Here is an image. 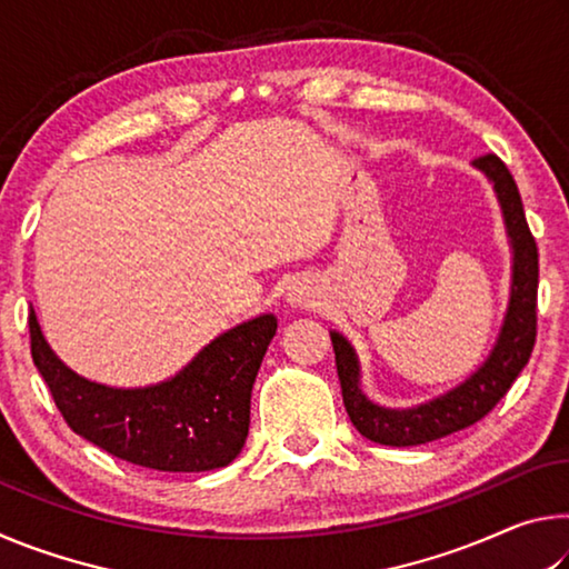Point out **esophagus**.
Listing matches in <instances>:
<instances>
[{
  "mask_svg": "<svg viewBox=\"0 0 569 569\" xmlns=\"http://www.w3.org/2000/svg\"><path fill=\"white\" fill-rule=\"evenodd\" d=\"M313 298H316L313 286H308L306 281H296L286 293V301L291 306H308V303H313Z\"/></svg>",
  "mask_w": 569,
  "mask_h": 569,
  "instance_id": "esophagus-1",
  "label": "esophagus"
}]
</instances>
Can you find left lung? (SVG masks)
<instances>
[{
  "label": "left lung",
  "mask_w": 569,
  "mask_h": 569,
  "mask_svg": "<svg viewBox=\"0 0 569 569\" xmlns=\"http://www.w3.org/2000/svg\"><path fill=\"white\" fill-rule=\"evenodd\" d=\"M485 172L502 208L509 248H512V286L492 351L479 369L441 397L409 409H389L373 403L361 391V366L353 346L343 333L331 331L343 407L359 435L387 447H417L479 421L497 407L512 387L532 353L537 336V243L529 233L522 198L512 172L497 156H481L471 162Z\"/></svg>",
  "instance_id": "1"
}]
</instances>
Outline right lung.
<instances>
[{"mask_svg": "<svg viewBox=\"0 0 569 569\" xmlns=\"http://www.w3.org/2000/svg\"><path fill=\"white\" fill-rule=\"evenodd\" d=\"M276 329V316L261 313L216 336L176 377L120 389L72 371L30 311L32 361L70 429L112 457L158 471H210L240 455L250 391Z\"/></svg>", "mask_w": 569, "mask_h": 569, "instance_id": "1", "label": "right lung"}]
</instances>
